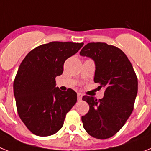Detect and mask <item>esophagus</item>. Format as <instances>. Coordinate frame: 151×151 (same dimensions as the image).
<instances>
[{"mask_svg":"<svg viewBox=\"0 0 151 151\" xmlns=\"http://www.w3.org/2000/svg\"><path fill=\"white\" fill-rule=\"evenodd\" d=\"M82 97H83V95H82V93H78V101H81Z\"/></svg>","mask_w":151,"mask_h":151,"instance_id":"1","label":"esophagus"}]
</instances>
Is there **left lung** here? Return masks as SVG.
Listing matches in <instances>:
<instances>
[{"instance_id": "obj_1", "label": "left lung", "mask_w": 151, "mask_h": 151, "mask_svg": "<svg viewBox=\"0 0 151 151\" xmlns=\"http://www.w3.org/2000/svg\"><path fill=\"white\" fill-rule=\"evenodd\" d=\"M95 63V83L105 89L102 99L83 96L90 110L82 116L83 128L97 139L113 137L124 125L134 110L137 78L126 54L106 43H89L80 52Z\"/></svg>"}]
</instances>
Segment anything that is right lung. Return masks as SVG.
Listing matches in <instances>:
<instances>
[{
  "mask_svg": "<svg viewBox=\"0 0 151 151\" xmlns=\"http://www.w3.org/2000/svg\"><path fill=\"white\" fill-rule=\"evenodd\" d=\"M83 43L53 41L30 50L21 62L14 81L18 115L30 132L47 137L56 134L67 113L77 102L72 89L56 87L57 76L64 71L65 60Z\"/></svg>",
  "mask_w": 151,
  "mask_h": 151,
  "instance_id": "1",
  "label": "right lung"
}]
</instances>
